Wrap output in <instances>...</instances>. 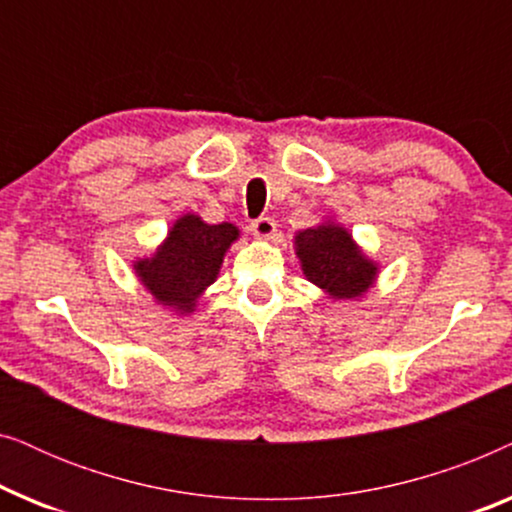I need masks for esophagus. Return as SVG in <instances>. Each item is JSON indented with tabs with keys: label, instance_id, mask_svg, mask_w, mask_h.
Masks as SVG:
<instances>
[{
	"label": "esophagus",
	"instance_id": "34e87169",
	"mask_svg": "<svg viewBox=\"0 0 512 512\" xmlns=\"http://www.w3.org/2000/svg\"><path fill=\"white\" fill-rule=\"evenodd\" d=\"M275 221L270 219V216H261V219H256L251 223V233L256 237H261V240H268V237L275 235Z\"/></svg>",
	"mask_w": 512,
	"mask_h": 512
}]
</instances>
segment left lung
I'll return each instance as SVG.
<instances>
[{
    "label": "left lung",
    "instance_id": "obj_1",
    "mask_svg": "<svg viewBox=\"0 0 512 512\" xmlns=\"http://www.w3.org/2000/svg\"><path fill=\"white\" fill-rule=\"evenodd\" d=\"M296 254L303 275L335 300L361 298L377 277V263L363 254L352 233L326 221L296 233Z\"/></svg>",
    "mask_w": 512,
    "mask_h": 512
}]
</instances>
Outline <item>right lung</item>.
Returning a JSON list of instances; mask_svg holds the SVG:
<instances>
[{
  "label": "right lung",
  "mask_w": 512,
  "mask_h": 512,
  "mask_svg": "<svg viewBox=\"0 0 512 512\" xmlns=\"http://www.w3.org/2000/svg\"><path fill=\"white\" fill-rule=\"evenodd\" d=\"M240 230L233 223H205L198 214H184L174 221L156 254L135 261V272L146 291L160 305L188 314L216 282L223 256Z\"/></svg>",
  "instance_id": "1"
}]
</instances>
